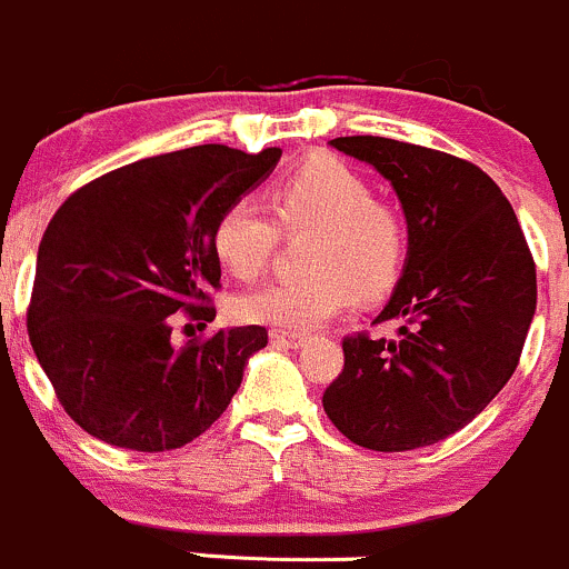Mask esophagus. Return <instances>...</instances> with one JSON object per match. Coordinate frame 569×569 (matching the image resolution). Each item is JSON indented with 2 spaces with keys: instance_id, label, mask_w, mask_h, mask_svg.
Masks as SVG:
<instances>
[{
  "instance_id": "obj_1",
  "label": "esophagus",
  "mask_w": 569,
  "mask_h": 569,
  "mask_svg": "<svg viewBox=\"0 0 569 569\" xmlns=\"http://www.w3.org/2000/svg\"><path fill=\"white\" fill-rule=\"evenodd\" d=\"M271 340L279 342V346H290V348H298L307 342V335H301V331H284V329H271Z\"/></svg>"
}]
</instances>
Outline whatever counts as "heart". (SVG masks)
Listing matches in <instances>:
<instances>
[{
	"label": "heart",
	"mask_w": 569,
	"mask_h": 569,
	"mask_svg": "<svg viewBox=\"0 0 569 569\" xmlns=\"http://www.w3.org/2000/svg\"><path fill=\"white\" fill-rule=\"evenodd\" d=\"M274 217L273 222L270 213ZM287 234L312 232L303 249L307 273L246 292L234 315L277 329H318L353 301H373L401 279L409 251L407 223L353 168L335 157H312L287 171L268 207L251 196L229 201L212 227V251L232 277L257 279Z\"/></svg>",
	"instance_id": "b5f03b06"
}]
</instances>
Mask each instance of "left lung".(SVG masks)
<instances>
[{
    "mask_svg": "<svg viewBox=\"0 0 569 569\" xmlns=\"http://www.w3.org/2000/svg\"><path fill=\"white\" fill-rule=\"evenodd\" d=\"M370 162L407 212L403 277L376 323L396 340L342 337L340 376L326 387L331 423L370 451L435 446L503 390L537 309V266L498 184L462 157L376 134L331 140Z\"/></svg>",
    "mask_w": 569,
    "mask_h": 569,
    "instance_id": "left-lung-1",
    "label": "left lung"
}]
</instances>
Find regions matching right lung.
<instances>
[{
	"mask_svg": "<svg viewBox=\"0 0 569 569\" xmlns=\"http://www.w3.org/2000/svg\"><path fill=\"white\" fill-rule=\"evenodd\" d=\"M279 157L190 146L116 168L58 207L38 246L27 331L60 407L96 440L173 451L227 412L266 326L177 348L173 312L199 326L216 318V218Z\"/></svg>",
	"mask_w": 569,
	"mask_h": 569,
	"instance_id": "obj_1",
	"label": "right lung"
}]
</instances>
